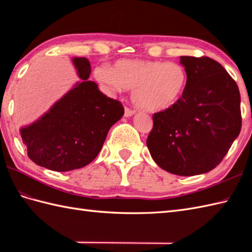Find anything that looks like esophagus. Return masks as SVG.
Masks as SVG:
<instances>
[{"instance_id": "esophagus-1", "label": "esophagus", "mask_w": 252, "mask_h": 252, "mask_svg": "<svg viewBox=\"0 0 252 252\" xmlns=\"http://www.w3.org/2000/svg\"><path fill=\"white\" fill-rule=\"evenodd\" d=\"M135 114V110L132 109V108H129V107H126L125 109V116L126 117H131Z\"/></svg>"}]
</instances>
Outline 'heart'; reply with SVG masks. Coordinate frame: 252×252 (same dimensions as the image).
<instances>
[{
    "label": "heart",
    "mask_w": 252,
    "mask_h": 252,
    "mask_svg": "<svg viewBox=\"0 0 252 252\" xmlns=\"http://www.w3.org/2000/svg\"><path fill=\"white\" fill-rule=\"evenodd\" d=\"M95 78L114 90H133L135 105L148 111L165 110L176 104L187 84V72L179 63L118 61L111 69H95Z\"/></svg>",
    "instance_id": "1"
}]
</instances>
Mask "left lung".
Masks as SVG:
<instances>
[{"instance_id":"obj_1","label":"left lung","mask_w":252,"mask_h":252,"mask_svg":"<svg viewBox=\"0 0 252 252\" xmlns=\"http://www.w3.org/2000/svg\"><path fill=\"white\" fill-rule=\"evenodd\" d=\"M187 84L172 107L154 114L147 147L170 173L202 174L222 161L242 129L240 94L228 72L207 56H181Z\"/></svg>"}]
</instances>
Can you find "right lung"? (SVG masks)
I'll return each instance as SVG.
<instances>
[{
	"instance_id": "right-lung-1",
	"label": "right lung",
	"mask_w": 252,
	"mask_h": 252,
	"mask_svg": "<svg viewBox=\"0 0 252 252\" xmlns=\"http://www.w3.org/2000/svg\"><path fill=\"white\" fill-rule=\"evenodd\" d=\"M81 82L56 101L39 120L20 129L28 157L37 165L58 172L83 168L100 152L110 127L125 108L89 81L90 62L72 60Z\"/></svg>"
}]
</instances>
